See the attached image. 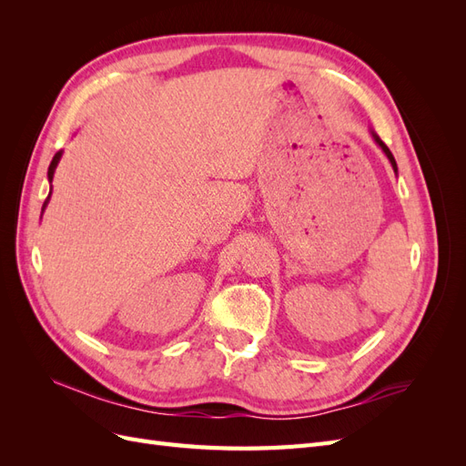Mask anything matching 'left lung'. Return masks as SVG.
<instances>
[{
  "instance_id": "8db88e82",
  "label": "left lung",
  "mask_w": 466,
  "mask_h": 466,
  "mask_svg": "<svg viewBox=\"0 0 466 466\" xmlns=\"http://www.w3.org/2000/svg\"><path fill=\"white\" fill-rule=\"evenodd\" d=\"M370 132H371V137L375 139V144H377L380 149H383V153L387 155V159H389V161H390V165H392V171H394V173H399V168H397V161H394V157H392L390 149H389V147H387L383 142H380V137H379V136H377L373 130H370Z\"/></svg>"
}]
</instances>
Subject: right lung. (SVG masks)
Segmentation results:
<instances>
[{
	"mask_svg": "<svg viewBox=\"0 0 466 466\" xmlns=\"http://www.w3.org/2000/svg\"><path fill=\"white\" fill-rule=\"evenodd\" d=\"M62 153L64 151H58L52 157V163H50V167H48V182H52V178H54V173H56V167H58V163H60V159H62ZM50 194H52V185H50ZM50 194H48V198H46V202H45V206H42V211L46 209V206H48V202H50Z\"/></svg>",
	"mask_w": 466,
	"mask_h": 466,
	"instance_id": "obj_1",
	"label": "right lung"
}]
</instances>
